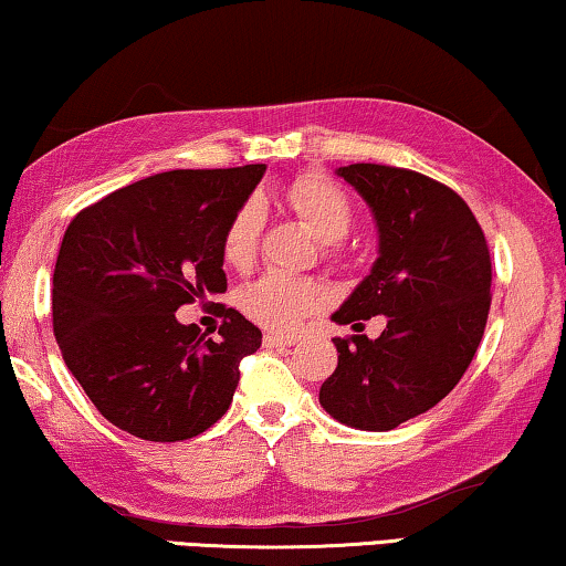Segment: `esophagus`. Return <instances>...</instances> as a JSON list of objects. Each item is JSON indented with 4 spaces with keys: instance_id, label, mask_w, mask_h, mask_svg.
Instances as JSON below:
<instances>
[{
    "instance_id": "obj_1",
    "label": "esophagus",
    "mask_w": 566,
    "mask_h": 566,
    "mask_svg": "<svg viewBox=\"0 0 566 566\" xmlns=\"http://www.w3.org/2000/svg\"><path fill=\"white\" fill-rule=\"evenodd\" d=\"M263 344L271 346V349H277V346H281V349H283V346H293L295 338L293 336H283V334H265Z\"/></svg>"
}]
</instances>
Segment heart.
<instances>
[{"mask_svg":"<svg viewBox=\"0 0 566 566\" xmlns=\"http://www.w3.org/2000/svg\"><path fill=\"white\" fill-rule=\"evenodd\" d=\"M285 202L301 222H306L318 234L321 242H326L328 253H334L338 242L352 230L354 207L344 189H338L332 179L306 174L289 187ZM263 222L265 207L260 197L245 199L230 217L222 234V258L234 271H248L253 265ZM321 301H324V291L316 281L283 273L258 277L238 295L240 311L271 332H291Z\"/></svg>","mask_w":566,"mask_h":566,"instance_id":"1","label":"heart"}]
</instances>
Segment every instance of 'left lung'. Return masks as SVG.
<instances>
[{"label":"left lung","instance_id":"1","mask_svg":"<svg viewBox=\"0 0 566 566\" xmlns=\"http://www.w3.org/2000/svg\"><path fill=\"white\" fill-rule=\"evenodd\" d=\"M338 177L369 205L379 255L336 324L338 364L318 402L346 428L387 432L428 412L473 361L491 308V255L481 224L453 189L424 174L349 164ZM388 318L379 339L360 321Z\"/></svg>","mask_w":566,"mask_h":566}]
</instances>
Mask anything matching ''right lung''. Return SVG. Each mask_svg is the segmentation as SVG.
I'll return each instance as SVG.
<instances>
[{"instance_id":"1","label":"right lung","mask_w":566,"mask_h":566,"mask_svg":"<svg viewBox=\"0 0 566 566\" xmlns=\"http://www.w3.org/2000/svg\"><path fill=\"white\" fill-rule=\"evenodd\" d=\"M263 174L265 164L154 174L67 224L52 328L67 369L116 428L177 442L228 412L240 359L260 349L263 334L222 303L217 342L174 313L228 291L222 234Z\"/></svg>"}]
</instances>
